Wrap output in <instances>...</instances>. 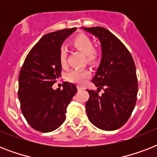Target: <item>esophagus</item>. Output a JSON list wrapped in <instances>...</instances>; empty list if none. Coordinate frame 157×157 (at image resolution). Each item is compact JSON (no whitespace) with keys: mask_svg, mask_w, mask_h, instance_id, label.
Instances as JSON below:
<instances>
[{"mask_svg":"<svg viewBox=\"0 0 157 157\" xmlns=\"http://www.w3.org/2000/svg\"><path fill=\"white\" fill-rule=\"evenodd\" d=\"M77 89H78V90H82V87L80 86H77Z\"/></svg>","mask_w":157,"mask_h":157,"instance_id":"34e87169","label":"esophagus"}]
</instances>
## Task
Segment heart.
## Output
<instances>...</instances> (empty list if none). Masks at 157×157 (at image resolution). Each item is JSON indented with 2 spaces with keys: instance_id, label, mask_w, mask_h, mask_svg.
<instances>
[{
  "instance_id": "heart-1",
  "label": "heart",
  "mask_w": 157,
  "mask_h": 157,
  "mask_svg": "<svg viewBox=\"0 0 157 157\" xmlns=\"http://www.w3.org/2000/svg\"><path fill=\"white\" fill-rule=\"evenodd\" d=\"M72 45L76 49L81 50L86 55V59L88 63L94 64L98 61L100 58V52L98 49L94 48V42L90 36L81 34L72 40ZM67 50L64 46L59 49V59L62 66H65L67 63ZM90 76V71L86 69H73L67 74V81L72 83L82 85L86 81Z\"/></svg>"
}]
</instances>
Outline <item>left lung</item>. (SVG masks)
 Here are the masks:
<instances>
[{"mask_svg":"<svg viewBox=\"0 0 157 157\" xmlns=\"http://www.w3.org/2000/svg\"><path fill=\"white\" fill-rule=\"evenodd\" d=\"M99 39L102 59L92 82L97 90H87L90 121L103 130H115L129 120L137 101L138 79L134 59L124 45L102 27L82 28ZM103 89V94H99Z\"/></svg>","mask_w":157,"mask_h":157,"instance_id":"8db88e82","label":"left lung"}]
</instances>
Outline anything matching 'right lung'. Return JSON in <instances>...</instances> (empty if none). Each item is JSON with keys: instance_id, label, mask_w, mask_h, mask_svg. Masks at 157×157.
Returning <instances> with one entry per match:
<instances>
[{"instance_id": "add662e5", "label": "right lung", "mask_w": 157, "mask_h": 157, "mask_svg": "<svg viewBox=\"0 0 157 157\" xmlns=\"http://www.w3.org/2000/svg\"><path fill=\"white\" fill-rule=\"evenodd\" d=\"M76 28L43 36L26 57L18 76V99L23 117L32 128L43 133L58 129L66 119L67 107L77 89L64 82L63 89L52 86L61 76L59 59L62 43Z\"/></svg>"}]
</instances>
